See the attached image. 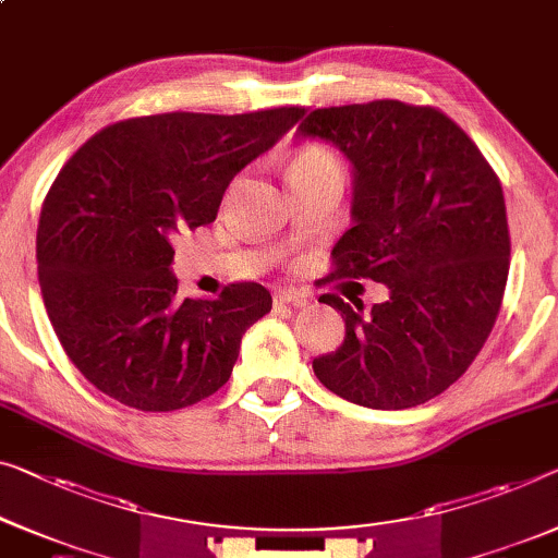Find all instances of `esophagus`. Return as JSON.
<instances>
[{"label":"esophagus","instance_id":"34e87169","mask_svg":"<svg viewBox=\"0 0 558 558\" xmlns=\"http://www.w3.org/2000/svg\"><path fill=\"white\" fill-rule=\"evenodd\" d=\"M311 301V295L305 293V290H298V288H280L276 290V303H288V305H305Z\"/></svg>","mask_w":558,"mask_h":558}]
</instances>
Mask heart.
<instances>
[{
    "instance_id": "b5f03b06",
    "label": "heart",
    "mask_w": 558,
    "mask_h": 558,
    "mask_svg": "<svg viewBox=\"0 0 558 558\" xmlns=\"http://www.w3.org/2000/svg\"><path fill=\"white\" fill-rule=\"evenodd\" d=\"M315 168H330V170H340V162L338 157L330 153L328 147L323 145H305L301 153L293 157V162H290V170H315Z\"/></svg>"
}]
</instances>
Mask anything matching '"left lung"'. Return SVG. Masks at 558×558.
Listing matches in <instances>:
<instances>
[{
  "instance_id": "8db88e82",
  "label": "left lung",
  "mask_w": 558,
  "mask_h": 558,
  "mask_svg": "<svg viewBox=\"0 0 558 558\" xmlns=\"http://www.w3.org/2000/svg\"><path fill=\"white\" fill-rule=\"evenodd\" d=\"M301 137L326 140L353 165V228L332 247L338 278H371L390 298L343 315L336 353L313 361L323 386L378 411L413 409L453 386L501 311L511 238L501 180L476 143L428 105L373 99L313 110Z\"/></svg>"
}]
</instances>
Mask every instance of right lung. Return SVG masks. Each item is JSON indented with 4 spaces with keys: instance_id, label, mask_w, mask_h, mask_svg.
<instances>
[{
    "instance_id": "right-lung-1",
    "label": "right lung",
    "mask_w": 558,
    "mask_h": 558,
    "mask_svg": "<svg viewBox=\"0 0 558 558\" xmlns=\"http://www.w3.org/2000/svg\"><path fill=\"white\" fill-rule=\"evenodd\" d=\"M303 114H147L99 130L64 162L41 203L39 288L64 353L97 390L178 411L228 384L272 298L260 282L180 298L172 240L213 222L230 180Z\"/></svg>"
}]
</instances>
